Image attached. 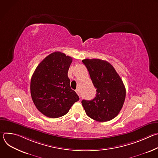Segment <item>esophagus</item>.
<instances>
[{
  "mask_svg": "<svg viewBox=\"0 0 158 158\" xmlns=\"http://www.w3.org/2000/svg\"><path fill=\"white\" fill-rule=\"evenodd\" d=\"M76 93L78 94V96H79V89H76Z\"/></svg>",
  "mask_w": 158,
  "mask_h": 158,
  "instance_id": "esophagus-1",
  "label": "esophagus"
}]
</instances>
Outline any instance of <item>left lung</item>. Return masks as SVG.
<instances>
[{
	"label": "left lung",
	"instance_id": "obj_1",
	"mask_svg": "<svg viewBox=\"0 0 158 158\" xmlns=\"http://www.w3.org/2000/svg\"><path fill=\"white\" fill-rule=\"evenodd\" d=\"M82 62L87 67L97 93L94 99L82 101L86 114L99 122L114 119L119 113L126 98L122 79L107 61L85 59Z\"/></svg>",
	"mask_w": 158,
	"mask_h": 158
}]
</instances>
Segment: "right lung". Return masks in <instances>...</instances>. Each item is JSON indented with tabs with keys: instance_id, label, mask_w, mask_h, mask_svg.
I'll list each match as a JSON object with an SVG mask.
<instances>
[{
	"instance_id": "obj_1",
	"label": "right lung",
	"mask_w": 158,
	"mask_h": 158,
	"mask_svg": "<svg viewBox=\"0 0 158 158\" xmlns=\"http://www.w3.org/2000/svg\"><path fill=\"white\" fill-rule=\"evenodd\" d=\"M72 57L54 52L38 65L31 81V94L37 109L47 117L57 118L79 100L70 86L67 73Z\"/></svg>"
}]
</instances>
